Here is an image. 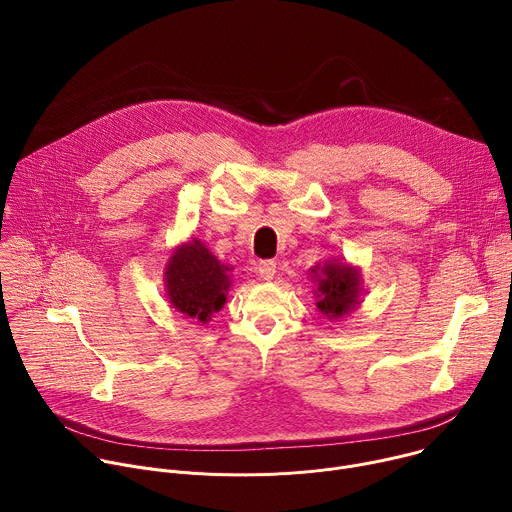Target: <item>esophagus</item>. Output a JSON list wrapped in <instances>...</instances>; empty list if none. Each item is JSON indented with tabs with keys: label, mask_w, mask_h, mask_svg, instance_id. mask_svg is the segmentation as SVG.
Instances as JSON below:
<instances>
[{
	"label": "esophagus",
	"mask_w": 512,
	"mask_h": 512,
	"mask_svg": "<svg viewBox=\"0 0 512 512\" xmlns=\"http://www.w3.org/2000/svg\"><path fill=\"white\" fill-rule=\"evenodd\" d=\"M275 267H277V263L275 261H259V265H257V273H259V277L261 279H265V281H269V279H273V275H275Z\"/></svg>",
	"instance_id": "obj_1"
}]
</instances>
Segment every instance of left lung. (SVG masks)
Wrapping results in <instances>:
<instances>
[{
    "instance_id": "1",
    "label": "left lung",
    "mask_w": 512,
    "mask_h": 512,
    "mask_svg": "<svg viewBox=\"0 0 512 512\" xmlns=\"http://www.w3.org/2000/svg\"><path fill=\"white\" fill-rule=\"evenodd\" d=\"M312 279L316 281V308L330 320L348 316L360 302V273L348 263L328 259L316 263L312 269Z\"/></svg>"
}]
</instances>
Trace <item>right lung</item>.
I'll list each match as a JSON object with an SVG mask.
<instances>
[{"instance_id": "right-lung-1", "label": "right lung", "mask_w": 512, "mask_h": 512, "mask_svg": "<svg viewBox=\"0 0 512 512\" xmlns=\"http://www.w3.org/2000/svg\"><path fill=\"white\" fill-rule=\"evenodd\" d=\"M229 267L218 261L198 239L180 245L166 265V291L172 308L202 324L227 302Z\"/></svg>"}]
</instances>
